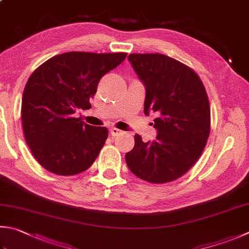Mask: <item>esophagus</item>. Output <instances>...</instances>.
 <instances>
[{"label":"esophagus","instance_id":"34e87169","mask_svg":"<svg viewBox=\"0 0 249 249\" xmlns=\"http://www.w3.org/2000/svg\"><path fill=\"white\" fill-rule=\"evenodd\" d=\"M109 131H110L111 137H117V135H119V134L123 133V131L119 130V129H117V128H115V126H112V128H110Z\"/></svg>","mask_w":249,"mask_h":249}]
</instances>
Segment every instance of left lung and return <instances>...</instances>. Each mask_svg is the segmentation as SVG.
I'll return each instance as SVG.
<instances>
[{"instance_id": "8db88e82", "label": "left lung", "mask_w": 249, "mask_h": 249, "mask_svg": "<svg viewBox=\"0 0 249 249\" xmlns=\"http://www.w3.org/2000/svg\"><path fill=\"white\" fill-rule=\"evenodd\" d=\"M129 62L146 89L145 115L154 112L156 140L125 154L133 175L162 184L179 179L198 160L210 133V105L198 74L163 54H130Z\"/></svg>"}]
</instances>
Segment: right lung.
Wrapping results in <instances>:
<instances>
[{"instance_id": "1", "label": "right lung", "mask_w": 249, "mask_h": 249, "mask_svg": "<svg viewBox=\"0 0 249 249\" xmlns=\"http://www.w3.org/2000/svg\"><path fill=\"white\" fill-rule=\"evenodd\" d=\"M125 57L126 53L68 52L32 72L22 94V129L32 155L46 170L74 176L95 161L108 130L73 115L91 108L101 78Z\"/></svg>"}]
</instances>
